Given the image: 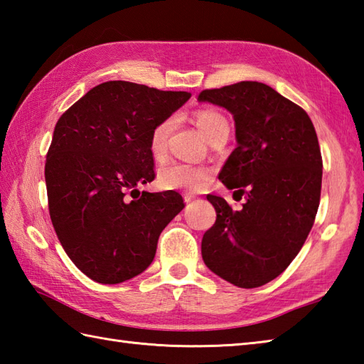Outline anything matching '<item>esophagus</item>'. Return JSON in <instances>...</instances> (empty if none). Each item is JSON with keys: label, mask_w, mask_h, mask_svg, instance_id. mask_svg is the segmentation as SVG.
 I'll list each match as a JSON object with an SVG mask.
<instances>
[{"label": "esophagus", "mask_w": 364, "mask_h": 364, "mask_svg": "<svg viewBox=\"0 0 364 364\" xmlns=\"http://www.w3.org/2000/svg\"><path fill=\"white\" fill-rule=\"evenodd\" d=\"M196 198H197V197L192 196V194H184V202H186V203H192Z\"/></svg>", "instance_id": "obj_1"}]
</instances>
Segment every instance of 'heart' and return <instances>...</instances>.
<instances>
[{
    "label": "heart",
    "mask_w": 364,
    "mask_h": 364,
    "mask_svg": "<svg viewBox=\"0 0 364 364\" xmlns=\"http://www.w3.org/2000/svg\"><path fill=\"white\" fill-rule=\"evenodd\" d=\"M196 123L200 131L210 137L220 127L228 125L227 119L215 109H200L196 114ZM173 120L166 119L153 128L150 134V151L154 159H164L167 154L168 136L172 133ZM213 168L200 164H188V162H170L161 167L158 173V184L166 191H202L211 181Z\"/></svg>",
    "instance_id": "obj_1"
}]
</instances>
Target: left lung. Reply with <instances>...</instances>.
<instances>
[{"mask_svg":"<svg viewBox=\"0 0 364 364\" xmlns=\"http://www.w3.org/2000/svg\"><path fill=\"white\" fill-rule=\"evenodd\" d=\"M233 114L237 146L219 180L245 196L235 211L206 196L215 223L202 239L205 264L239 288L272 282L297 257L319 208L322 156L311 119L267 84L241 81L200 92Z\"/></svg>","mask_w":364,"mask_h":364,"instance_id":"8db88e82","label":"left lung"}]
</instances>
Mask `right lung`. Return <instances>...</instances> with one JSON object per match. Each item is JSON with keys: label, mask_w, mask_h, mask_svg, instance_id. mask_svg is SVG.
Instances as JSON below:
<instances>
[{"label": "right lung", "mask_w": 364, "mask_h": 364, "mask_svg": "<svg viewBox=\"0 0 364 364\" xmlns=\"http://www.w3.org/2000/svg\"><path fill=\"white\" fill-rule=\"evenodd\" d=\"M189 92L107 81L60 115L45 162L48 210L68 258L92 280L127 282L151 264L161 231L180 213L175 191L154 180L150 134Z\"/></svg>", "instance_id": "right-lung-1"}]
</instances>
